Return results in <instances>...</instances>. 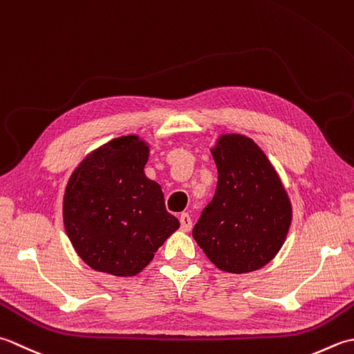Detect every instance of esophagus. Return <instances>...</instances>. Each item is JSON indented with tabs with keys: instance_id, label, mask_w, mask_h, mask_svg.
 <instances>
[{
	"instance_id": "esophagus-1",
	"label": "esophagus",
	"mask_w": 354,
	"mask_h": 354,
	"mask_svg": "<svg viewBox=\"0 0 354 354\" xmlns=\"http://www.w3.org/2000/svg\"><path fill=\"white\" fill-rule=\"evenodd\" d=\"M180 227H182L183 232H189L192 227V220L189 217V214H182L180 215Z\"/></svg>"
}]
</instances>
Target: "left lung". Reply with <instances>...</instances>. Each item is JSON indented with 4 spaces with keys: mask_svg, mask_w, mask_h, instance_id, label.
<instances>
[{
    "mask_svg": "<svg viewBox=\"0 0 354 354\" xmlns=\"http://www.w3.org/2000/svg\"><path fill=\"white\" fill-rule=\"evenodd\" d=\"M215 196L192 236L221 272L249 273L277 257L292 225V201L277 169L243 134H220L211 148Z\"/></svg>",
    "mask_w": 354,
    "mask_h": 354,
    "instance_id": "obj_1",
    "label": "left lung"
}]
</instances>
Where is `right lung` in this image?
Segmentation results:
<instances>
[{"mask_svg":"<svg viewBox=\"0 0 354 354\" xmlns=\"http://www.w3.org/2000/svg\"><path fill=\"white\" fill-rule=\"evenodd\" d=\"M149 145L129 134L104 143L71 172L64 227L82 261L114 277H136L180 227L162 186L145 176Z\"/></svg>","mask_w":354,"mask_h":354,"instance_id":"obj_1","label":"right lung"}]
</instances>
